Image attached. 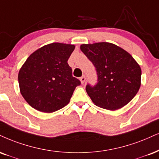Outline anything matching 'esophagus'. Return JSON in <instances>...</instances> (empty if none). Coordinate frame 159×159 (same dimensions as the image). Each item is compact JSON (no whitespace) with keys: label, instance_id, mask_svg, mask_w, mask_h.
<instances>
[{"label":"esophagus","instance_id":"34e87169","mask_svg":"<svg viewBox=\"0 0 159 159\" xmlns=\"http://www.w3.org/2000/svg\"><path fill=\"white\" fill-rule=\"evenodd\" d=\"M80 81H81L82 84H84L85 81H86V77H85V76L84 75L81 76V77L80 78Z\"/></svg>","mask_w":159,"mask_h":159}]
</instances>
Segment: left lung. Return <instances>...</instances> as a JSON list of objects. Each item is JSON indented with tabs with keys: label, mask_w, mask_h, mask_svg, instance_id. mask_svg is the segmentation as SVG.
<instances>
[{
	"label": "left lung",
	"mask_w": 159,
	"mask_h": 159,
	"mask_svg": "<svg viewBox=\"0 0 159 159\" xmlns=\"http://www.w3.org/2000/svg\"><path fill=\"white\" fill-rule=\"evenodd\" d=\"M80 48L97 72L96 84L86 87L95 105L116 110L134 98L141 86V70L129 53L108 42L82 44Z\"/></svg>",
	"instance_id": "1"
}]
</instances>
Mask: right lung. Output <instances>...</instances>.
<instances>
[{"label": "right lung", "instance_id": "add662e5", "mask_svg": "<svg viewBox=\"0 0 159 159\" xmlns=\"http://www.w3.org/2000/svg\"><path fill=\"white\" fill-rule=\"evenodd\" d=\"M75 46L62 43L45 45L34 52L18 73L22 96L32 107L53 112L70 102L81 81L72 76L67 61Z\"/></svg>", "mask_w": 159, "mask_h": 159}]
</instances>
